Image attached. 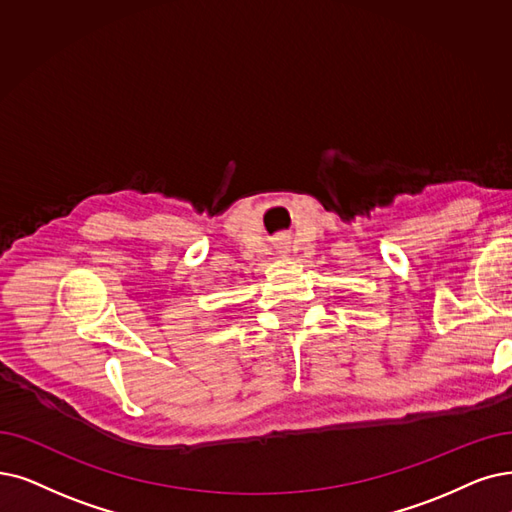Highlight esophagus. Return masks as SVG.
Segmentation results:
<instances>
[{
  "instance_id": "1",
  "label": "esophagus",
  "mask_w": 512,
  "mask_h": 512,
  "mask_svg": "<svg viewBox=\"0 0 512 512\" xmlns=\"http://www.w3.org/2000/svg\"><path fill=\"white\" fill-rule=\"evenodd\" d=\"M277 250H279L281 254H288V252H290V241L285 239V237H281V239L277 241Z\"/></svg>"
}]
</instances>
